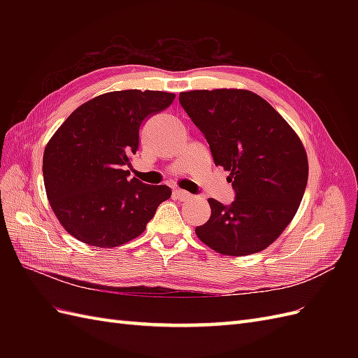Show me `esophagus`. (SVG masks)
Segmentation results:
<instances>
[{
  "mask_svg": "<svg viewBox=\"0 0 358 358\" xmlns=\"http://www.w3.org/2000/svg\"><path fill=\"white\" fill-rule=\"evenodd\" d=\"M173 196H175V199L179 200V201H188L192 197L189 192L183 191V189H179V188H176L175 191H173Z\"/></svg>",
  "mask_w": 358,
  "mask_h": 358,
  "instance_id": "obj_1",
  "label": "esophagus"
}]
</instances>
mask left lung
Here are the masks:
<instances>
[{
  "label": "left lung",
  "instance_id": "1",
  "mask_svg": "<svg viewBox=\"0 0 358 358\" xmlns=\"http://www.w3.org/2000/svg\"><path fill=\"white\" fill-rule=\"evenodd\" d=\"M179 103L203 133L215 166L230 171L236 199H209L199 239L222 255H249L273 243L294 218L308 183L299 136L262 96L245 90L189 91Z\"/></svg>",
  "mask_w": 358,
  "mask_h": 358
}]
</instances>
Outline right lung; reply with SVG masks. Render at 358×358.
<instances>
[{
    "label": "right lung",
    "instance_id": "obj_1",
    "mask_svg": "<svg viewBox=\"0 0 358 358\" xmlns=\"http://www.w3.org/2000/svg\"><path fill=\"white\" fill-rule=\"evenodd\" d=\"M175 94L115 91L78 107L53 134L43 155V179L52 210L76 239L113 248L140 236L166 185L128 179L129 157L138 149L140 127L169 107Z\"/></svg>",
    "mask_w": 358,
    "mask_h": 358
}]
</instances>
